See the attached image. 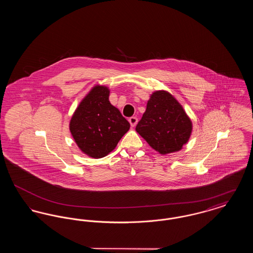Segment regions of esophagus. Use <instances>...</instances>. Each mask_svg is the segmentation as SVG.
I'll return each instance as SVG.
<instances>
[{"label": "esophagus", "mask_w": 253, "mask_h": 253, "mask_svg": "<svg viewBox=\"0 0 253 253\" xmlns=\"http://www.w3.org/2000/svg\"><path fill=\"white\" fill-rule=\"evenodd\" d=\"M129 122H130V124H131L132 127H134V126L136 125V123H137V119H136L135 117H131V118L129 119Z\"/></svg>", "instance_id": "34e87169"}]
</instances>
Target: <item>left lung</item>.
Instances as JSON below:
<instances>
[{
    "label": "left lung",
    "mask_w": 253,
    "mask_h": 253,
    "mask_svg": "<svg viewBox=\"0 0 253 253\" xmlns=\"http://www.w3.org/2000/svg\"><path fill=\"white\" fill-rule=\"evenodd\" d=\"M135 130L154 150L167 155L180 151L189 141L193 123L175 97L161 90L150 96Z\"/></svg>",
    "instance_id": "8db88e82"
}]
</instances>
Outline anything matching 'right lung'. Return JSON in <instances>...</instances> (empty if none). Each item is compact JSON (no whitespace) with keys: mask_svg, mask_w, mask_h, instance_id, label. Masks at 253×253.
<instances>
[{"mask_svg":"<svg viewBox=\"0 0 253 253\" xmlns=\"http://www.w3.org/2000/svg\"><path fill=\"white\" fill-rule=\"evenodd\" d=\"M110 90L94 86L73 114L69 129L81 151L93 158L110 154L129 131L130 123L109 101Z\"/></svg>","mask_w":253,"mask_h":253,"instance_id":"1","label":"right lung"}]
</instances>
